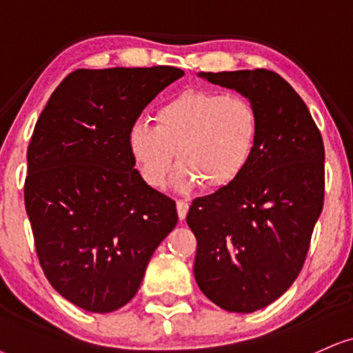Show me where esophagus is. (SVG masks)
Here are the masks:
<instances>
[{"instance_id":"esophagus-1","label":"esophagus","mask_w":353,"mask_h":353,"mask_svg":"<svg viewBox=\"0 0 353 353\" xmlns=\"http://www.w3.org/2000/svg\"><path fill=\"white\" fill-rule=\"evenodd\" d=\"M188 210L190 206L185 201H176V211H178V217H180V221H185L186 214H188Z\"/></svg>"}]
</instances>
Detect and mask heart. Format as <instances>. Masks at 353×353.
Wrapping results in <instances>:
<instances>
[{
  "label": "heart",
  "instance_id": "b5f03b06",
  "mask_svg": "<svg viewBox=\"0 0 353 353\" xmlns=\"http://www.w3.org/2000/svg\"><path fill=\"white\" fill-rule=\"evenodd\" d=\"M260 119L245 98L217 91L188 90L163 103L155 124L137 119L129 128L128 147L139 173L152 188L172 183L188 191L203 181L210 190L236 181L256 149Z\"/></svg>",
  "mask_w": 353,
  "mask_h": 353
}]
</instances>
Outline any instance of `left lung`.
Returning a JSON list of instances; mask_svg holds the SVG:
<instances>
[{"label": "left lung", "mask_w": 353, "mask_h": 353, "mask_svg": "<svg viewBox=\"0 0 353 353\" xmlns=\"http://www.w3.org/2000/svg\"><path fill=\"white\" fill-rule=\"evenodd\" d=\"M199 78L241 93L260 119L250 163L236 181L196 198L186 223L196 236L194 280L229 312H254L293 285L324 204V143L310 110L275 72Z\"/></svg>", "instance_id": "obj_1"}]
</instances>
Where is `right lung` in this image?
Here are the masks:
<instances>
[{"instance_id": "obj_1", "label": "right lung", "mask_w": 353, "mask_h": 353, "mask_svg": "<svg viewBox=\"0 0 353 353\" xmlns=\"http://www.w3.org/2000/svg\"><path fill=\"white\" fill-rule=\"evenodd\" d=\"M183 75L175 67L81 68L57 86L34 128L24 201L39 262L81 310L128 304L178 223L175 201L134 168L128 132Z\"/></svg>"}]
</instances>
